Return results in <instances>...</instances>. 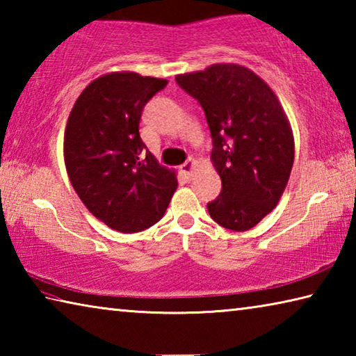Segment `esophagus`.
Here are the masks:
<instances>
[{
    "label": "esophagus",
    "instance_id": "1",
    "mask_svg": "<svg viewBox=\"0 0 356 356\" xmlns=\"http://www.w3.org/2000/svg\"><path fill=\"white\" fill-rule=\"evenodd\" d=\"M196 166H197V161L195 159H188L184 165H180V172H182L185 177H191Z\"/></svg>",
    "mask_w": 356,
    "mask_h": 356
}]
</instances>
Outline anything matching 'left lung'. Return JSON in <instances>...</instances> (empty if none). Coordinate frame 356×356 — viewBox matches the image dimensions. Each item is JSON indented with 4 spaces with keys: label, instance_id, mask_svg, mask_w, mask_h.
<instances>
[{
    "label": "left lung",
    "instance_id": "obj_1",
    "mask_svg": "<svg viewBox=\"0 0 356 356\" xmlns=\"http://www.w3.org/2000/svg\"><path fill=\"white\" fill-rule=\"evenodd\" d=\"M176 81L200 102L212 134L210 160L221 193L207 204L209 213L222 227L248 231L278 206L291 177L295 141L284 108L240 64H212Z\"/></svg>",
    "mask_w": 356,
    "mask_h": 356
}]
</instances>
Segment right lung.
I'll return each instance as SVG.
<instances>
[{"label": "right lung", "instance_id": "add662e5", "mask_svg": "<svg viewBox=\"0 0 356 356\" xmlns=\"http://www.w3.org/2000/svg\"><path fill=\"white\" fill-rule=\"evenodd\" d=\"M166 84L136 72H110L83 89L69 114V180L89 212L114 231L155 225L177 190L176 171L156 161L138 130L144 105Z\"/></svg>", "mask_w": 356, "mask_h": 356}]
</instances>
